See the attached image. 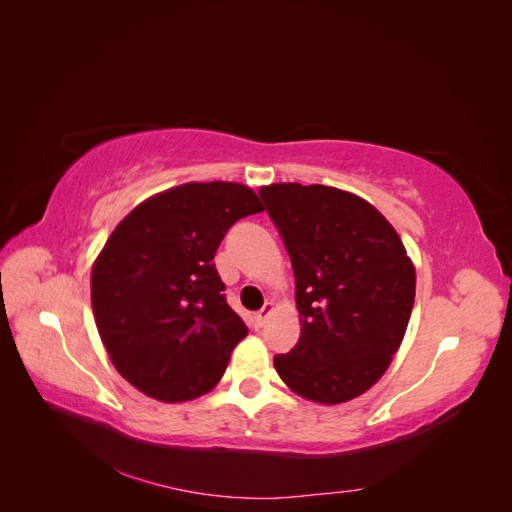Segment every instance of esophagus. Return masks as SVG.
Masks as SVG:
<instances>
[{
  "mask_svg": "<svg viewBox=\"0 0 512 512\" xmlns=\"http://www.w3.org/2000/svg\"><path fill=\"white\" fill-rule=\"evenodd\" d=\"M271 309H273V303H265V307L260 309V312H256L254 314V327L256 329H260V327H265V322H267V316L271 314Z\"/></svg>",
  "mask_w": 512,
  "mask_h": 512,
  "instance_id": "esophagus-1",
  "label": "esophagus"
}]
</instances>
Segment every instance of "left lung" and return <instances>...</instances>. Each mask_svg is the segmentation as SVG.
Segmentation results:
<instances>
[{"label": "left lung", "mask_w": 512, "mask_h": 512, "mask_svg": "<svg viewBox=\"0 0 512 512\" xmlns=\"http://www.w3.org/2000/svg\"><path fill=\"white\" fill-rule=\"evenodd\" d=\"M292 262L301 337L277 374L318 404L374 386L408 329L416 273L395 228L367 200L327 185L260 188Z\"/></svg>", "instance_id": "obj_1"}]
</instances>
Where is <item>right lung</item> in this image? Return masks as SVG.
I'll list each match as a JSON object with an SVG mask.
<instances>
[{
  "label": "right lung",
  "mask_w": 512,
  "mask_h": 512,
  "mask_svg": "<svg viewBox=\"0 0 512 512\" xmlns=\"http://www.w3.org/2000/svg\"><path fill=\"white\" fill-rule=\"evenodd\" d=\"M258 211L241 183H185L145 200L108 237L91 307L113 365L141 393L175 404L224 376L247 327L213 256L228 228Z\"/></svg>",
  "instance_id": "add662e5"
}]
</instances>
